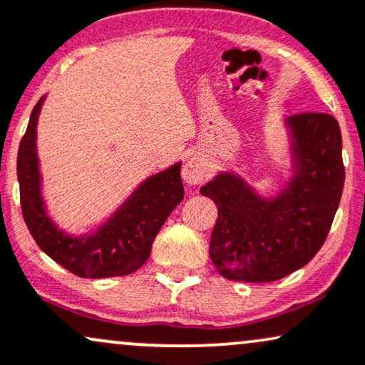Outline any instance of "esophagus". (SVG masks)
Wrapping results in <instances>:
<instances>
[{
	"label": "esophagus",
	"mask_w": 365,
	"mask_h": 365,
	"mask_svg": "<svg viewBox=\"0 0 365 365\" xmlns=\"http://www.w3.org/2000/svg\"><path fill=\"white\" fill-rule=\"evenodd\" d=\"M207 178V165L202 160V156L195 155L188 158L183 165V180L188 185H199Z\"/></svg>",
	"instance_id": "obj_1"
}]
</instances>
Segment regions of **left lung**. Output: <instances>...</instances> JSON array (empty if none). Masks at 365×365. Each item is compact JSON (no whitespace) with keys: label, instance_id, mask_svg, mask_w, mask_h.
I'll return each instance as SVG.
<instances>
[{"label":"left lung","instance_id":"8db88e82","mask_svg":"<svg viewBox=\"0 0 365 365\" xmlns=\"http://www.w3.org/2000/svg\"><path fill=\"white\" fill-rule=\"evenodd\" d=\"M296 171L282 194L265 200L238 175L200 188L217 205L209 255L222 277L272 282L304 267L330 232L345 182L341 133L330 113L287 118Z\"/></svg>","mask_w":365,"mask_h":365}]
</instances>
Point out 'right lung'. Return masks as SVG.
Wrapping results in <instances>:
<instances>
[{
	"instance_id": "1",
	"label": "right lung",
	"mask_w": 365,
	"mask_h": 365,
	"mask_svg": "<svg viewBox=\"0 0 365 365\" xmlns=\"http://www.w3.org/2000/svg\"><path fill=\"white\" fill-rule=\"evenodd\" d=\"M42 103L43 96L34 107L16 160L21 212L30 235L43 253L78 277L102 279L133 274L146 263L158 231L183 199L182 163L148 178L95 235L85 238L64 235L52 225L41 195L35 130Z\"/></svg>"
}]
</instances>
